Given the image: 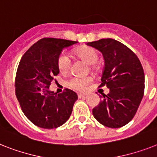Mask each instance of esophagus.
Here are the masks:
<instances>
[{"mask_svg": "<svg viewBox=\"0 0 157 157\" xmlns=\"http://www.w3.org/2000/svg\"><path fill=\"white\" fill-rule=\"evenodd\" d=\"M77 95H78V98H84V97H85V96H87V94H78Z\"/></svg>", "mask_w": 157, "mask_h": 157, "instance_id": "1", "label": "esophagus"}]
</instances>
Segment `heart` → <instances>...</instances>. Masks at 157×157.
I'll return each instance as SVG.
<instances>
[{"instance_id": "obj_1", "label": "heart", "mask_w": 157, "mask_h": 157, "mask_svg": "<svg viewBox=\"0 0 157 157\" xmlns=\"http://www.w3.org/2000/svg\"><path fill=\"white\" fill-rule=\"evenodd\" d=\"M76 56L87 62L89 64H94L98 59V52L91 47L79 48L76 52ZM57 67L60 73H67L71 67V59L67 53L63 52L57 59ZM93 81L91 76H72L67 81V85L70 89L76 91H84L88 85Z\"/></svg>"}]
</instances>
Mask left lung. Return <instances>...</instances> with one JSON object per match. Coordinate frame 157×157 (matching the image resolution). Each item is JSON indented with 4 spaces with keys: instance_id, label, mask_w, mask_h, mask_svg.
I'll return each mask as SVG.
<instances>
[{
    "instance_id": "obj_1",
    "label": "left lung",
    "mask_w": 157,
    "mask_h": 157,
    "mask_svg": "<svg viewBox=\"0 0 157 157\" xmlns=\"http://www.w3.org/2000/svg\"><path fill=\"white\" fill-rule=\"evenodd\" d=\"M100 51L105 66L100 87L106 85L107 95L93 109L96 120L110 128L125 126L134 118L144 93V72L135 53L120 42L102 39L87 43Z\"/></svg>"
}]
</instances>
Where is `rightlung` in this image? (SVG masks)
<instances>
[{"mask_svg":"<svg viewBox=\"0 0 157 157\" xmlns=\"http://www.w3.org/2000/svg\"><path fill=\"white\" fill-rule=\"evenodd\" d=\"M76 43L44 38L21 57L15 78V94L25 117L37 127L56 128L72 114L77 94L69 89L57 94L50 91L49 86L59 72L57 59L61 52Z\"/></svg>","mask_w":157,"mask_h":157,"instance_id":"right-lung-1","label":"right lung"}]
</instances>
